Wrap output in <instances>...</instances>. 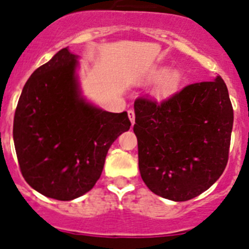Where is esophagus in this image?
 I'll list each match as a JSON object with an SVG mask.
<instances>
[{"label":"esophagus","mask_w":249,"mask_h":249,"mask_svg":"<svg viewBox=\"0 0 249 249\" xmlns=\"http://www.w3.org/2000/svg\"><path fill=\"white\" fill-rule=\"evenodd\" d=\"M128 117H129L130 124H132V125L134 124V122H135V114H134V111H133V110H128Z\"/></svg>","instance_id":"esophagus-1"}]
</instances>
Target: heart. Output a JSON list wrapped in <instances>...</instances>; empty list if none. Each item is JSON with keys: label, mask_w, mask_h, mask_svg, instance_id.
Masks as SVG:
<instances>
[{"label": "heart", "mask_w": 249, "mask_h": 249, "mask_svg": "<svg viewBox=\"0 0 249 249\" xmlns=\"http://www.w3.org/2000/svg\"><path fill=\"white\" fill-rule=\"evenodd\" d=\"M168 73V69L162 68V66H159V68H154L145 77V81L147 82H151V81L160 80L161 77H163L160 82L159 87L156 88L157 94H166L169 90L173 89L174 87V80L171 75H167Z\"/></svg>", "instance_id": "heart-1"}]
</instances>
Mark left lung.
Segmentation results:
<instances>
[{"label":"left lung","mask_w":249,"mask_h":249,"mask_svg":"<svg viewBox=\"0 0 249 249\" xmlns=\"http://www.w3.org/2000/svg\"><path fill=\"white\" fill-rule=\"evenodd\" d=\"M134 112L140 176L152 193L188 201L223 174L233 110L220 76L186 86L162 103L138 98Z\"/></svg>","instance_id":"1"}]
</instances>
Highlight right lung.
I'll return each instance as SVG.
<instances>
[{"instance_id":"add662e5","label":"right lung","mask_w":249,"mask_h":249,"mask_svg":"<svg viewBox=\"0 0 249 249\" xmlns=\"http://www.w3.org/2000/svg\"><path fill=\"white\" fill-rule=\"evenodd\" d=\"M78 55L69 47L36 69L23 88L13 124L21 174L37 193L59 201L85 195L105 157L129 129L127 112H107L82 95Z\"/></svg>"}]
</instances>
